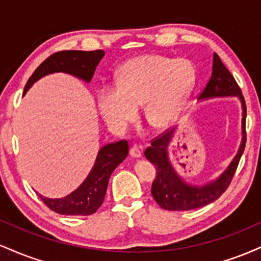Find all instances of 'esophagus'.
Masks as SVG:
<instances>
[{"label":"esophagus","instance_id":"esophagus-1","mask_svg":"<svg viewBox=\"0 0 261 261\" xmlns=\"http://www.w3.org/2000/svg\"><path fill=\"white\" fill-rule=\"evenodd\" d=\"M141 154H142V152H141L140 147H137V146H133V147L130 148V155L134 158H140Z\"/></svg>","mask_w":261,"mask_h":261}]
</instances>
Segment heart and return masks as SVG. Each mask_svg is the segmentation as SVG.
<instances>
[{
    "instance_id": "1",
    "label": "heart",
    "mask_w": 261,
    "mask_h": 261,
    "mask_svg": "<svg viewBox=\"0 0 261 261\" xmlns=\"http://www.w3.org/2000/svg\"><path fill=\"white\" fill-rule=\"evenodd\" d=\"M196 70L188 59L141 55L125 62L116 76V88L103 87L98 107L110 126L125 128L143 106L146 121L163 128L175 119L193 91Z\"/></svg>"
}]
</instances>
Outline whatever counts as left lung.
<instances>
[{
  "instance_id": "left-lung-1",
  "label": "left lung",
  "mask_w": 261,
  "mask_h": 261,
  "mask_svg": "<svg viewBox=\"0 0 261 261\" xmlns=\"http://www.w3.org/2000/svg\"><path fill=\"white\" fill-rule=\"evenodd\" d=\"M238 95L243 107V119H242V127H243V137L239 151L227 170L217 180L208 182L206 185H189L175 173L172 164L169 163L168 154H167V146L172 139L173 130L167 133H162L160 136L154 137L151 141V146L145 149V157L155 166V179L152 184L151 193L155 202L162 208L169 211H189V210L199 208L207 203L217 200L227 188L229 187L233 176L236 174L237 167L241 161L245 148L247 133H245V118H247V107L241 87L236 82L234 77L227 70L226 66L218 58L217 54L214 55V65H212V74L210 77L207 85L200 94V99L214 97H230Z\"/></svg>"
}]
</instances>
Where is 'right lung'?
Segmentation results:
<instances>
[{
    "mask_svg": "<svg viewBox=\"0 0 261 261\" xmlns=\"http://www.w3.org/2000/svg\"><path fill=\"white\" fill-rule=\"evenodd\" d=\"M106 53L103 50L81 51V50H65L53 54L38 66L37 70L29 77L24 87L27 93L32 85L45 74L54 72H66L89 82L94 74L95 67ZM128 143L126 140L109 143L98 152L94 166L86 180L70 195L62 199H49L41 196L45 205L54 212L67 216H88L93 215L104 201L108 182L114 169L126 158Z\"/></svg>",
    "mask_w": 261,
    "mask_h": 261,
    "instance_id": "obj_1",
    "label": "right lung"
}]
</instances>
